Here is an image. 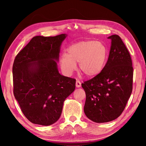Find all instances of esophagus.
Segmentation results:
<instances>
[{"instance_id":"esophagus-1","label":"esophagus","mask_w":146,"mask_h":146,"mask_svg":"<svg viewBox=\"0 0 146 146\" xmlns=\"http://www.w3.org/2000/svg\"><path fill=\"white\" fill-rule=\"evenodd\" d=\"M81 86V82L79 80H76V88H80Z\"/></svg>"}]
</instances>
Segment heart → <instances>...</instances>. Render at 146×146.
Instances as JSON below:
<instances>
[{
    "label": "heart",
    "mask_w": 146,
    "mask_h": 146,
    "mask_svg": "<svg viewBox=\"0 0 146 146\" xmlns=\"http://www.w3.org/2000/svg\"><path fill=\"white\" fill-rule=\"evenodd\" d=\"M108 56V49L102 42L82 40L69 46L68 54L64 53L60 55L59 64L64 73L70 75L79 62L81 72L87 77L93 78L103 71Z\"/></svg>",
    "instance_id": "heart-1"
}]
</instances>
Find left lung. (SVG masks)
Here are the masks:
<instances>
[{"mask_svg":"<svg viewBox=\"0 0 146 146\" xmlns=\"http://www.w3.org/2000/svg\"><path fill=\"white\" fill-rule=\"evenodd\" d=\"M108 38L111 42L103 71L82 84L86 95L84 113L97 123L111 122L119 117L133 89V68L129 51L117 35Z\"/></svg>","mask_w":146,"mask_h":146,"instance_id":"left-lung-1","label":"left lung"}]
</instances>
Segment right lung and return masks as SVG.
<instances>
[{"label": "right lung", "instance_id": "1", "mask_svg": "<svg viewBox=\"0 0 146 146\" xmlns=\"http://www.w3.org/2000/svg\"><path fill=\"white\" fill-rule=\"evenodd\" d=\"M66 36H34L15 58L13 94L23 114L33 123H55L64 102L75 89V79L58 70L60 46Z\"/></svg>", "mask_w": 146, "mask_h": 146}]
</instances>
